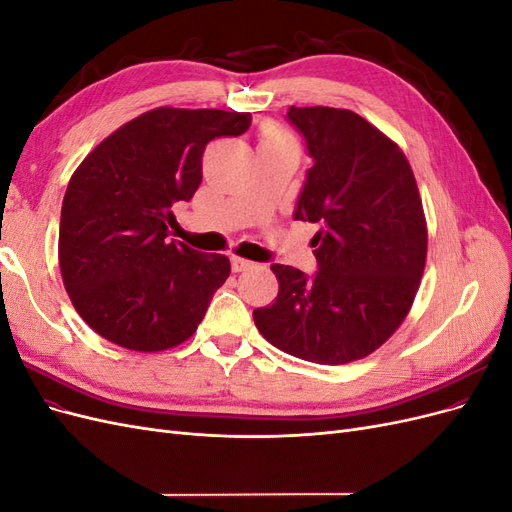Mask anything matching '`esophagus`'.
<instances>
[{"instance_id":"obj_1","label":"esophagus","mask_w":512,"mask_h":512,"mask_svg":"<svg viewBox=\"0 0 512 512\" xmlns=\"http://www.w3.org/2000/svg\"><path fill=\"white\" fill-rule=\"evenodd\" d=\"M254 269V262L247 260V258H239V256H232V271L241 273V271H250Z\"/></svg>"}]
</instances>
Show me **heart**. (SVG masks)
Instances as JSON below:
<instances>
[{
	"instance_id": "1",
	"label": "heart",
	"mask_w": 512,
	"mask_h": 512,
	"mask_svg": "<svg viewBox=\"0 0 512 512\" xmlns=\"http://www.w3.org/2000/svg\"><path fill=\"white\" fill-rule=\"evenodd\" d=\"M262 147H297V143L288 130L277 126V123H267L258 134V149Z\"/></svg>"
}]
</instances>
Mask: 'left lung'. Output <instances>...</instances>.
I'll list each match as a JSON object with an SVG mask.
<instances>
[{
    "instance_id": "8db88e82",
    "label": "left lung",
    "mask_w": 512,
    "mask_h": 512,
    "mask_svg": "<svg viewBox=\"0 0 512 512\" xmlns=\"http://www.w3.org/2000/svg\"><path fill=\"white\" fill-rule=\"evenodd\" d=\"M314 166L294 220L320 224L314 277L273 265L280 290L254 322L297 359H365L406 320L427 260L423 200L401 147L348 108L290 106Z\"/></svg>"
}]
</instances>
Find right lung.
<instances>
[{
    "instance_id": "obj_1",
    "label": "right lung",
    "mask_w": 512,
    "mask_h": 512,
    "mask_svg": "<svg viewBox=\"0 0 512 512\" xmlns=\"http://www.w3.org/2000/svg\"><path fill=\"white\" fill-rule=\"evenodd\" d=\"M250 113L158 106L123 123L74 170L61 205L59 269L79 316L126 350L190 339L230 260L168 241L173 207L203 181L205 147Z\"/></svg>"
}]
</instances>
